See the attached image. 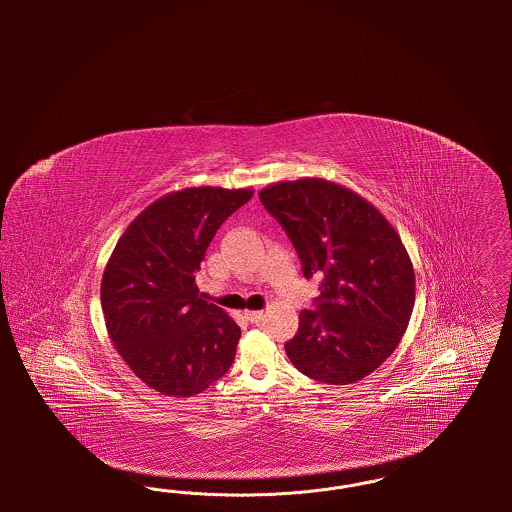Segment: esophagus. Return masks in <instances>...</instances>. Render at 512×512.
Instances as JSON below:
<instances>
[{
	"mask_svg": "<svg viewBox=\"0 0 512 512\" xmlns=\"http://www.w3.org/2000/svg\"><path fill=\"white\" fill-rule=\"evenodd\" d=\"M263 311H245V318L251 322V324H257L263 320Z\"/></svg>",
	"mask_w": 512,
	"mask_h": 512,
	"instance_id": "1",
	"label": "esophagus"
}]
</instances>
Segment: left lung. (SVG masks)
Wrapping results in <instances>:
<instances>
[{"instance_id":"left-lung-1","label":"left lung","mask_w":512,"mask_h":512,"mask_svg":"<svg viewBox=\"0 0 512 512\" xmlns=\"http://www.w3.org/2000/svg\"><path fill=\"white\" fill-rule=\"evenodd\" d=\"M259 199L288 234L303 276H322L286 341L292 365L324 384L363 380L393 353L413 313V265L399 234L361 195L322 178L280 182Z\"/></svg>"}]
</instances>
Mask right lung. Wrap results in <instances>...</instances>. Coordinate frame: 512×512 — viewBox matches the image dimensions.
Returning <instances> with one entry per match:
<instances>
[{"label":"right lung","instance_id":"right-lung-1","mask_svg":"<svg viewBox=\"0 0 512 512\" xmlns=\"http://www.w3.org/2000/svg\"><path fill=\"white\" fill-rule=\"evenodd\" d=\"M251 190L186 188L144 209L105 267L101 309L119 355L149 388L190 397L234 363L240 326L195 286L220 224Z\"/></svg>","mask_w":512,"mask_h":512}]
</instances>
